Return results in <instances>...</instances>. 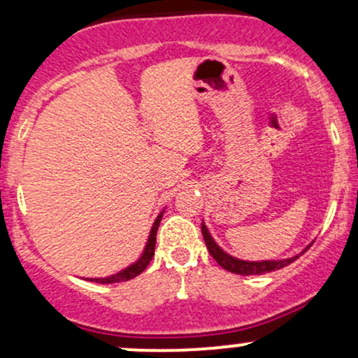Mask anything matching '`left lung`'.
Returning <instances> with one entry per match:
<instances>
[{"instance_id": "1", "label": "left lung", "mask_w": 358, "mask_h": 358, "mask_svg": "<svg viewBox=\"0 0 358 358\" xmlns=\"http://www.w3.org/2000/svg\"><path fill=\"white\" fill-rule=\"evenodd\" d=\"M202 236L203 241H206L207 250H209L210 257L214 258L219 265L222 266L224 270L231 273H238V275H262V273H268L273 272V270H280L284 266L290 265L292 262H296L299 257H292L287 258V260H266V262H246V260H238V258L231 257V255L224 253V251L215 245V241L212 239V236L207 231V227L202 224Z\"/></svg>"}]
</instances>
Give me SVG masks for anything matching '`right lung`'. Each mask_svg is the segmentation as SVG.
I'll use <instances>...</instances> for the list:
<instances>
[{
  "mask_svg": "<svg viewBox=\"0 0 358 358\" xmlns=\"http://www.w3.org/2000/svg\"><path fill=\"white\" fill-rule=\"evenodd\" d=\"M161 217H163V212L158 215V219H156L155 224H152V229H151V234H149V239L146 243V248H144V253L143 257L139 258L136 263H132L131 266H127L125 270H122V272L112 275V277H103V278H90L92 282H98V284H115V282H125V280H131V278L137 277L139 273H143L144 270L148 268L149 262L152 260V257H155V248H156V233H158V226H159V221Z\"/></svg>",
  "mask_w": 358,
  "mask_h": 358,
  "instance_id": "1",
  "label": "right lung"
}]
</instances>
